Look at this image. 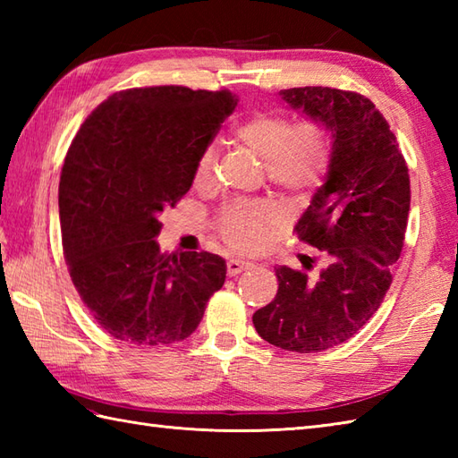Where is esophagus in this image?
Returning a JSON list of instances; mask_svg holds the SVG:
<instances>
[{"label": "esophagus", "instance_id": "esophagus-1", "mask_svg": "<svg viewBox=\"0 0 458 458\" xmlns=\"http://www.w3.org/2000/svg\"><path fill=\"white\" fill-rule=\"evenodd\" d=\"M251 267V264L250 261H244V259H228V264H226V269H228V276H238V274H242V271H246V269H250Z\"/></svg>", "mask_w": 458, "mask_h": 458}]
</instances>
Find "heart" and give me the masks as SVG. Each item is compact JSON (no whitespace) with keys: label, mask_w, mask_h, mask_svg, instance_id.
I'll return each instance as SVG.
<instances>
[{"label":"heart","mask_w":458,"mask_h":458,"mask_svg":"<svg viewBox=\"0 0 458 458\" xmlns=\"http://www.w3.org/2000/svg\"><path fill=\"white\" fill-rule=\"evenodd\" d=\"M232 140L264 161L267 179L289 192H307L323 181L330 165L333 143L318 120L305 118L291 123L284 114L256 112L232 128ZM214 169V149L202 153L197 182L207 184ZM276 216V207L261 202L234 204L222 212L220 232L230 246L256 250L264 244L266 226Z\"/></svg>","instance_id":"heart-1"}]
</instances>
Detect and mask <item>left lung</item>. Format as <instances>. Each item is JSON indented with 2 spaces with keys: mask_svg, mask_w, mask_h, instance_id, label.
Instances as JSON below:
<instances>
[{
  "mask_svg": "<svg viewBox=\"0 0 458 458\" xmlns=\"http://www.w3.org/2000/svg\"><path fill=\"white\" fill-rule=\"evenodd\" d=\"M279 96L323 123L333 143L323 187L295 226L299 240L318 248L320 269L309 276L279 266L277 295L256 310L254 327L269 344L310 354L346 343L382 305L403 248L410 173L390 125L364 96L327 86Z\"/></svg>",
  "mask_w": 458,
  "mask_h": 458,
  "instance_id": "left-lung-1",
  "label": "left lung"
}]
</instances>
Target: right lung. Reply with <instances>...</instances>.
Wrapping results in <instances>:
<instances>
[{
	"instance_id": "right-lung-1",
	"label": "right lung",
	"mask_w": 458,
	"mask_h": 458,
	"mask_svg": "<svg viewBox=\"0 0 458 458\" xmlns=\"http://www.w3.org/2000/svg\"><path fill=\"white\" fill-rule=\"evenodd\" d=\"M228 90L151 86L112 94L66 153L58 182L64 259L106 333L159 346L194 333L226 261L208 251L163 254L159 214L187 194L220 123Z\"/></svg>"
}]
</instances>
